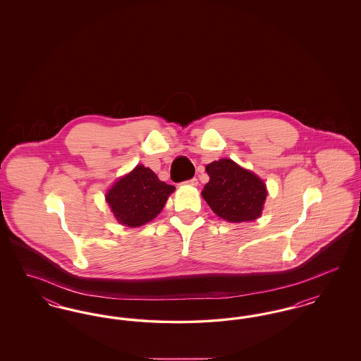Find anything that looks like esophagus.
I'll return each instance as SVG.
<instances>
[{"instance_id": "34e87169", "label": "esophagus", "mask_w": 361, "mask_h": 361, "mask_svg": "<svg viewBox=\"0 0 361 361\" xmlns=\"http://www.w3.org/2000/svg\"><path fill=\"white\" fill-rule=\"evenodd\" d=\"M185 184L192 185V187H196V185H197V178H190L188 181H185Z\"/></svg>"}]
</instances>
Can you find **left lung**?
Returning a JSON list of instances; mask_svg holds the SVG:
<instances>
[{
    "label": "left lung",
    "mask_w": 361,
    "mask_h": 361,
    "mask_svg": "<svg viewBox=\"0 0 361 361\" xmlns=\"http://www.w3.org/2000/svg\"><path fill=\"white\" fill-rule=\"evenodd\" d=\"M206 172L209 181L202 196L219 218L231 224L257 219L268 195L257 174L227 158L208 164Z\"/></svg>",
    "instance_id": "obj_1"
}]
</instances>
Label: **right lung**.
<instances>
[{
	"instance_id": "obj_1",
	"label": "right lung",
	"mask_w": 361,
	"mask_h": 361,
	"mask_svg": "<svg viewBox=\"0 0 361 361\" xmlns=\"http://www.w3.org/2000/svg\"><path fill=\"white\" fill-rule=\"evenodd\" d=\"M174 189L150 168L137 165L111 187L105 200L119 224L139 227L154 219Z\"/></svg>"
}]
</instances>
